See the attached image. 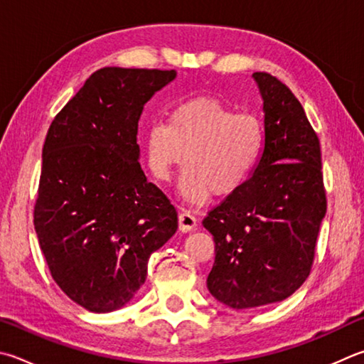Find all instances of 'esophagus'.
Segmentation results:
<instances>
[{
	"instance_id": "1",
	"label": "esophagus",
	"mask_w": 364,
	"mask_h": 364,
	"mask_svg": "<svg viewBox=\"0 0 364 364\" xmlns=\"http://www.w3.org/2000/svg\"><path fill=\"white\" fill-rule=\"evenodd\" d=\"M178 223H180V230H183V232H188V230L196 228L197 220H196V216L193 213H189V211L183 210L180 216H178Z\"/></svg>"
}]
</instances>
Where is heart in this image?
Returning a JSON list of instances; mask_svg holds the SVG:
<instances>
[{"instance_id": "1", "label": "heart", "mask_w": 364, "mask_h": 364, "mask_svg": "<svg viewBox=\"0 0 364 364\" xmlns=\"http://www.w3.org/2000/svg\"><path fill=\"white\" fill-rule=\"evenodd\" d=\"M266 132L253 113H237L216 98H194L170 111L165 124L151 125L144 151L156 180L168 181L188 165L180 191L184 199L205 202L210 193L228 196L240 189L259 162Z\"/></svg>"}]
</instances>
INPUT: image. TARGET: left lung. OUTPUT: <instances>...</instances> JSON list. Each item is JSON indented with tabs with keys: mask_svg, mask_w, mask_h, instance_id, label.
<instances>
[{
	"mask_svg": "<svg viewBox=\"0 0 364 364\" xmlns=\"http://www.w3.org/2000/svg\"><path fill=\"white\" fill-rule=\"evenodd\" d=\"M253 77L264 100L261 161L202 221L216 251L207 287L235 310L280 302L307 280L326 213L320 140L302 105L269 73Z\"/></svg>",
	"mask_w": 364,
	"mask_h": 364,
	"instance_id": "left-lung-1",
	"label": "left lung"
}]
</instances>
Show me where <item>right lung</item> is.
<instances>
[{
  "mask_svg": "<svg viewBox=\"0 0 364 364\" xmlns=\"http://www.w3.org/2000/svg\"><path fill=\"white\" fill-rule=\"evenodd\" d=\"M175 70L105 67L58 111L46 135L33 210L49 272L90 312L127 304L148 259L178 229L168 197L138 162L144 103Z\"/></svg>",
  "mask_w": 364,
  "mask_h": 364,
  "instance_id": "add662e5",
  "label": "right lung"
}]
</instances>
